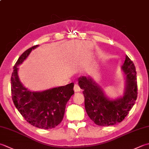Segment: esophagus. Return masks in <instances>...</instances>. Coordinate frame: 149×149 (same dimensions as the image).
Returning a JSON list of instances; mask_svg holds the SVG:
<instances>
[{"label": "esophagus", "instance_id": "esophagus-1", "mask_svg": "<svg viewBox=\"0 0 149 149\" xmlns=\"http://www.w3.org/2000/svg\"><path fill=\"white\" fill-rule=\"evenodd\" d=\"M74 90L75 92H79L80 91V90H81V89H80V87H79V86L77 84H75Z\"/></svg>", "mask_w": 149, "mask_h": 149}]
</instances>
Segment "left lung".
Returning <instances> with one entry per match:
<instances>
[{"label":"left lung","instance_id":"left-lung-1","mask_svg":"<svg viewBox=\"0 0 149 149\" xmlns=\"http://www.w3.org/2000/svg\"><path fill=\"white\" fill-rule=\"evenodd\" d=\"M121 69L125 76L123 95L117 98H110L90 76L78 78L80 88L84 90V107L87 114L100 126H109L120 123L132 109L137 99L136 72L134 65L126 55Z\"/></svg>","mask_w":149,"mask_h":149}]
</instances>
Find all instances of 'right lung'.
<instances>
[{
	"instance_id": "right-lung-1",
	"label": "right lung",
	"mask_w": 149,
	"mask_h": 149,
	"mask_svg": "<svg viewBox=\"0 0 149 149\" xmlns=\"http://www.w3.org/2000/svg\"><path fill=\"white\" fill-rule=\"evenodd\" d=\"M38 46L26 50L15 65L11 78V94L15 106L29 123L39 129H49L62 121L66 104L74 94V84L39 92L31 91L23 85L19 77V66Z\"/></svg>"
}]
</instances>
